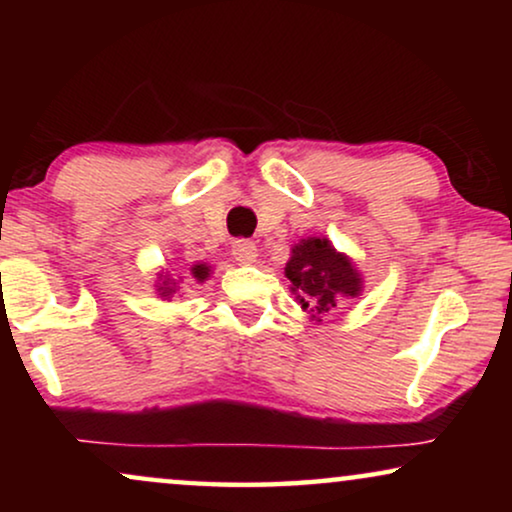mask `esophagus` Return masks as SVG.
<instances>
[{"instance_id":"obj_1","label":"esophagus","mask_w":512,"mask_h":512,"mask_svg":"<svg viewBox=\"0 0 512 512\" xmlns=\"http://www.w3.org/2000/svg\"><path fill=\"white\" fill-rule=\"evenodd\" d=\"M233 256H235V261H240V263H254L256 256H258V249L251 240H235L233 242Z\"/></svg>"}]
</instances>
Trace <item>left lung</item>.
<instances>
[{"mask_svg": "<svg viewBox=\"0 0 512 512\" xmlns=\"http://www.w3.org/2000/svg\"><path fill=\"white\" fill-rule=\"evenodd\" d=\"M286 277L291 279L293 291H300V305L310 310L312 317L331 312L340 300L356 298L361 291L359 272L349 258L319 237H310L291 249Z\"/></svg>", "mask_w": 512, "mask_h": 512, "instance_id": "left-lung-1", "label": "left lung"}]
</instances>
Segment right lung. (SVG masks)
<instances>
[{
	"label": "right lung",
	"instance_id": "obj_1",
	"mask_svg": "<svg viewBox=\"0 0 512 512\" xmlns=\"http://www.w3.org/2000/svg\"><path fill=\"white\" fill-rule=\"evenodd\" d=\"M207 275H209V270L205 268V265H195V268H193V277L205 279ZM158 291H160V296H163V298H172L174 293L179 291V286H177V282H174V279H165L163 286H158Z\"/></svg>",
	"mask_w": 512,
	"mask_h": 512
}]
</instances>
